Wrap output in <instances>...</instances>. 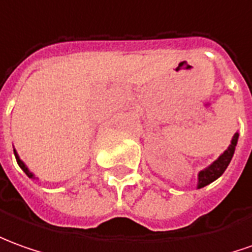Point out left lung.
<instances>
[{
  "label": "left lung",
  "instance_id": "8db88e82",
  "mask_svg": "<svg viewBox=\"0 0 252 252\" xmlns=\"http://www.w3.org/2000/svg\"><path fill=\"white\" fill-rule=\"evenodd\" d=\"M237 140H239V132H236L232 138V142L229 145V148L222 153V155L215 160V161L210 164L207 168L201 169L198 172V182H197V189H201L207 185L212 184L214 181H217L227 168L229 162L232 160V157L234 155V150H236V145H237Z\"/></svg>",
  "mask_w": 252,
  "mask_h": 252
}]
</instances>
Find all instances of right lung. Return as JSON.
<instances>
[{
  "instance_id": "1",
  "label": "right lung",
  "mask_w": 252,
  "mask_h": 252,
  "mask_svg": "<svg viewBox=\"0 0 252 252\" xmlns=\"http://www.w3.org/2000/svg\"><path fill=\"white\" fill-rule=\"evenodd\" d=\"M13 153H15V157H16V161H18L19 167H20V168H22V169H23V171H25L26 175L29 176V178H32V179H35V176H34V174H32V171H30V169L27 168V165H26L25 162H23V161H22V160H20V157H19L18 152H16L15 149H13ZM37 179H38V178H37Z\"/></svg>"
}]
</instances>
